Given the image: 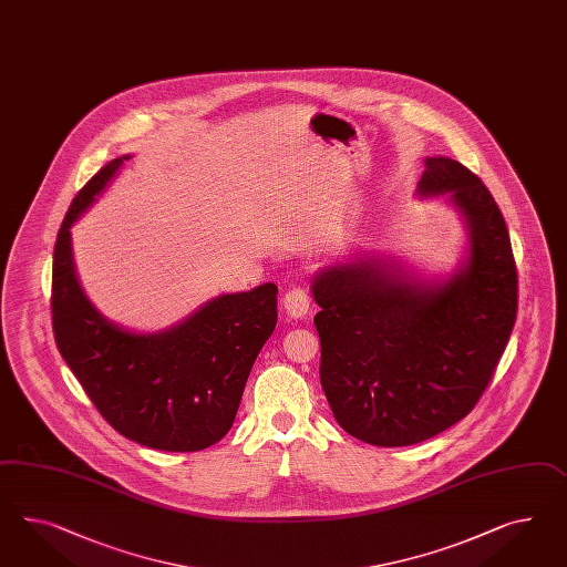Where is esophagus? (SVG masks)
<instances>
[{
	"label": "esophagus",
	"mask_w": 567,
	"mask_h": 567,
	"mask_svg": "<svg viewBox=\"0 0 567 567\" xmlns=\"http://www.w3.org/2000/svg\"><path fill=\"white\" fill-rule=\"evenodd\" d=\"M282 303H285L287 313H289L291 318H295V320H299V318H303L307 311H309V307H311V299H309V295H307L306 289H301V287H292V289L285 292Z\"/></svg>",
	"instance_id": "34e87169"
}]
</instances>
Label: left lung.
Returning a JSON list of instances; mask_svg holds the SVG:
<instances>
[{
	"label": "left lung",
	"instance_id": "left-lung-1",
	"mask_svg": "<svg viewBox=\"0 0 567 567\" xmlns=\"http://www.w3.org/2000/svg\"><path fill=\"white\" fill-rule=\"evenodd\" d=\"M421 196L450 194L468 229V260L444 282L396 261L323 268L311 292L322 342L320 382L338 425L365 444L399 447L456 425L487 390L518 311L504 215L458 161H425Z\"/></svg>",
	"mask_w": 567,
	"mask_h": 567
}]
</instances>
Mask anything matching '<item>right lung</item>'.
Wrapping results in <instances>:
<instances>
[{"mask_svg":"<svg viewBox=\"0 0 567 567\" xmlns=\"http://www.w3.org/2000/svg\"><path fill=\"white\" fill-rule=\"evenodd\" d=\"M127 158L101 168L63 218L53 249V334L86 396L123 437L165 452H198L233 427L249 371L275 332L278 287L220 295L156 334H134L103 318L78 282L70 227Z\"/></svg>","mask_w":567,"mask_h":567,"instance_id":"right-lung-1","label":"right lung"}]
</instances>
